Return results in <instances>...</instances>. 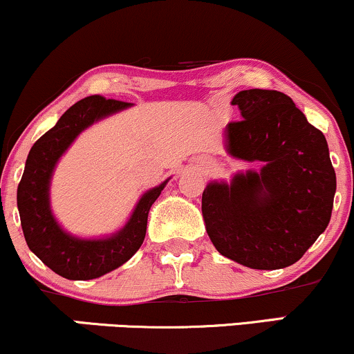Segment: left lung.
<instances>
[{"mask_svg":"<svg viewBox=\"0 0 354 354\" xmlns=\"http://www.w3.org/2000/svg\"><path fill=\"white\" fill-rule=\"evenodd\" d=\"M231 104L243 120L226 126L228 152L263 169L207 185V233L220 254L246 268H287L330 223L337 176L328 144L282 91L243 90Z\"/></svg>","mask_w":354,"mask_h":354,"instance_id":"left-lung-1","label":"left lung"}]
</instances>
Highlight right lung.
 Returning <instances> with one entry per match:
<instances>
[{"label": "right lung", "mask_w": 354, "mask_h": 354, "mask_svg": "<svg viewBox=\"0 0 354 354\" xmlns=\"http://www.w3.org/2000/svg\"><path fill=\"white\" fill-rule=\"evenodd\" d=\"M131 103L106 100L100 95L86 97L60 116L30 147L24 174L17 185V210L29 250L55 274L72 281L97 279L120 268L133 257L144 241L149 208L167 184H160L144 194L123 230L104 239H78L57 225L49 207V184L57 160L73 139L102 120Z\"/></svg>", "instance_id": "right-lung-1"}]
</instances>
